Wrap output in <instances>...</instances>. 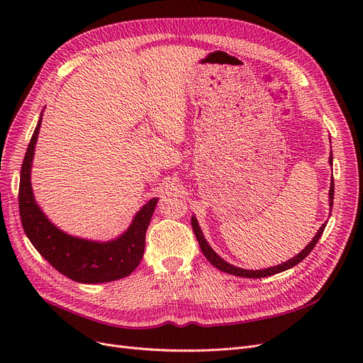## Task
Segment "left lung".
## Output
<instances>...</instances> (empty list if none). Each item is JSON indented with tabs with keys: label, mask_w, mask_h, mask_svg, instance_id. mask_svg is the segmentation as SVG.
I'll return each instance as SVG.
<instances>
[{
	"label": "left lung",
	"mask_w": 363,
	"mask_h": 363,
	"mask_svg": "<svg viewBox=\"0 0 363 363\" xmlns=\"http://www.w3.org/2000/svg\"><path fill=\"white\" fill-rule=\"evenodd\" d=\"M330 163H331V166H333V152H331V157H330ZM333 201H334V181H331V188H330V207H331V208H333ZM191 225H193V231H194L196 238H197V241H199V244H200V249H201L203 255L206 256V259H207L208 262H211V263L215 266V268H218V269L222 271V272L235 275V277H242V278H264V277H271V275H275V274L287 271V269L293 268V266H296L297 263H300L304 257H306V256L313 250V247L318 244V241H319V238H320L323 230H325L327 222L322 223V226L319 228V231L316 233V235L313 237V240H312L306 247H304V249H303L297 256H294L293 259L287 260L285 263H281V264H278V266H272V268H268V269H260V271H247V269H241V268H237V266H234V264H230L228 262H225L222 257H219V256L212 250V247L208 245V242L206 241V238H204V235H203V233H201V230H200L199 222H197V219H196L194 216L191 218Z\"/></svg>",
	"instance_id": "left-lung-1"
}]
</instances>
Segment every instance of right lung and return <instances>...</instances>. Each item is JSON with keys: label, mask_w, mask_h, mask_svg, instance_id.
Masks as SVG:
<instances>
[{"label": "right lung", "mask_w": 363, "mask_h": 363, "mask_svg": "<svg viewBox=\"0 0 363 363\" xmlns=\"http://www.w3.org/2000/svg\"><path fill=\"white\" fill-rule=\"evenodd\" d=\"M41 121L43 114L33 130L21 170L18 212L25 234L52 268L76 282L100 284L128 277L143 259L145 233L159 199H151L144 204L128 231L113 241H89L60 231L38 207L30 186V167Z\"/></svg>", "instance_id": "add662e5"}]
</instances>
